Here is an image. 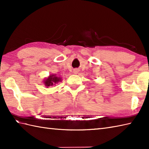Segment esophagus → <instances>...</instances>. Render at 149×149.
Segmentation results:
<instances>
[{
  "label": "esophagus",
  "instance_id": "esophagus-1",
  "mask_svg": "<svg viewBox=\"0 0 149 149\" xmlns=\"http://www.w3.org/2000/svg\"><path fill=\"white\" fill-rule=\"evenodd\" d=\"M74 72L75 74H77L78 72V70H77V69H75V70L74 71Z\"/></svg>",
  "mask_w": 149,
  "mask_h": 149
}]
</instances>
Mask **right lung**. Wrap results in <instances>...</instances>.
I'll return each instance as SVG.
<instances>
[{"instance_id":"add662e5","label":"right lung","mask_w":149,"mask_h":149,"mask_svg":"<svg viewBox=\"0 0 149 149\" xmlns=\"http://www.w3.org/2000/svg\"><path fill=\"white\" fill-rule=\"evenodd\" d=\"M61 81L60 77H56V75L49 76V77L45 81V84L47 87H49L50 85H53L54 84H57L58 81Z\"/></svg>"}]
</instances>
